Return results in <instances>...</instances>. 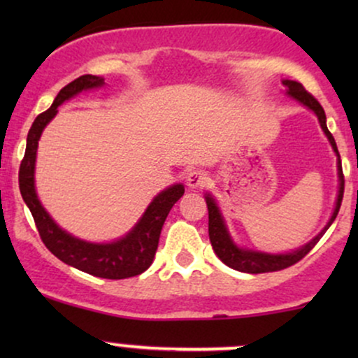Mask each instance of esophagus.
I'll return each mask as SVG.
<instances>
[{"label": "esophagus", "instance_id": "1", "mask_svg": "<svg viewBox=\"0 0 358 358\" xmlns=\"http://www.w3.org/2000/svg\"><path fill=\"white\" fill-rule=\"evenodd\" d=\"M207 182H208V176L202 170H193L187 175V185L190 188H202L207 185Z\"/></svg>", "mask_w": 358, "mask_h": 358}]
</instances>
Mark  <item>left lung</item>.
Masks as SVG:
<instances>
[{
    "mask_svg": "<svg viewBox=\"0 0 358 358\" xmlns=\"http://www.w3.org/2000/svg\"><path fill=\"white\" fill-rule=\"evenodd\" d=\"M282 84L287 87V96L294 97V99L301 102L303 106H306L308 109H311L318 117L320 126H322L323 133L327 134L328 141H330L331 148L338 156V180H340V187H338V196H336V205L331 219L328 220V224L324 225V229L318 236L315 237L313 241L308 242L306 245H303L301 249L294 250V252H287V254H266V252H257V250H250V249H241L234 244L232 237L229 236L227 227H225V222L222 219L219 207H217L215 200L212 199L210 195H205V200H207V208H208V237H210L212 248L215 250V254L219 256V259L224 264H227L229 268L241 271V273H249V274H261V273H273V271H281L289 268V266L296 264L298 261H301L303 257L310 252L311 249L315 248L316 242L322 239V236L328 231L334 220L336 219L340 210V205H342V199H343V190H345V180H343V171H342V162H340V155L338 150H336V143L331 133L328 131L327 127V116H324V110L322 108L318 101L311 96L308 90L303 87L299 82L294 80H282Z\"/></svg>",
    "mask_w": 358,
    "mask_h": 358,
    "instance_id": "8db88e82",
    "label": "left lung"
}]
</instances>
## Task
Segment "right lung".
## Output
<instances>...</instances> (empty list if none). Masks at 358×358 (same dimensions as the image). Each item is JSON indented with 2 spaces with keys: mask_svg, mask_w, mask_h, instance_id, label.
<instances>
[{
  "mask_svg": "<svg viewBox=\"0 0 358 358\" xmlns=\"http://www.w3.org/2000/svg\"><path fill=\"white\" fill-rule=\"evenodd\" d=\"M104 79L97 76H80L72 80L57 94L55 101L45 113L38 114L28 131L27 150L20 165V192L24 203L34 215L35 225L38 229L43 244L55 257L72 268L84 271L92 276L104 279H126L145 273L153 262L156 249H158L159 234L165 224L171 207L182 199L185 193L183 185H173L155 196L153 202L143 213V217L134 225V229L126 237L110 244H92L76 239L71 234L62 231L52 217L45 212L35 192V159L38 139L42 136L45 126L59 113L57 108L77 96L82 90L101 87Z\"/></svg>",
  "mask_w": 358,
  "mask_h": 358,
  "instance_id": "add662e5",
  "label": "right lung"
}]
</instances>
